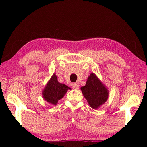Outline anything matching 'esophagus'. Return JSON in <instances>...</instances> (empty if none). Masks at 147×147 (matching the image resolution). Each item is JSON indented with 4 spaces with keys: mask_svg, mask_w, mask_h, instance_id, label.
<instances>
[{
    "mask_svg": "<svg viewBox=\"0 0 147 147\" xmlns=\"http://www.w3.org/2000/svg\"><path fill=\"white\" fill-rule=\"evenodd\" d=\"M71 87L72 88L75 89V90H78L79 89V85L76 83H73L71 84Z\"/></svg>",
    "mask_w": 147,
    "mask_h": 147,
    "instance_id": "obj_1",
    "label": "esophagus"
}]
</instances>
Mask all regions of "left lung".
I'll list each match as a JSON object with an SVG mask.
<instances>
[{"label":"left lung","instance_id":"obj_1","mask_svg":"<svg viewBox=\"0 0 147 147\" xmlns=\"http://www.w3.org/2000/svg\"><path fill=\"white\" fill-rule=\"evenodd\" d=\"M83 94L90 107L97 109L107 101L109 92L95 74L88 76L85 86L81 88Z\"/></svg>","mask_w":147,"mask_h":147}]
</instances>
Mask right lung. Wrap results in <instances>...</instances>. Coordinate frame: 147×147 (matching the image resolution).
Instances as JSON below:
<instances>
[{
	"instance_id": "1",
	"label": "right lung",
	"mask_w": 147,
	"mask_h": 147,
	"mask_svg": "<svg viewBox=\"0 0 147 147\" xmlns=\"http://www.w3.org/2000/svg\"><path fill=\"white\" fill-rule=\"evenodd\" d=\"M68 89L71 88L64 84L58 82L57 78L54 74L43 90V98L50 104L56 105L59 100L64 96Z\"/></svg>"
}]
</instances>
